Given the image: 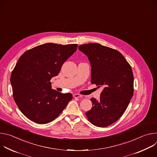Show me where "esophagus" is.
<instances>
[{
	"instance_id": "1",
	"label": "esophagus",
	"mask_w": 157,
	"mask_h": 157,
	"mask_svg": "<svg viewBox=\"0 0 157 157\" xmlns=\"http://www.w3.org/2000/svg\"><path fill=\"white\" fill-rule=\"evenodd\" d=\"M73 97L75 98H82V96L81 95L79 94H75L73 95Z\"/></svg>"
}]
</instances>
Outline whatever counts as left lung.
<instances>
[{
	"label": "left lung",
	"mask_w": 157,
	"mask_h": 157,
	"mask_svg": "<svg viewBox=\"0 0 157 157\" xmlns=\"http://www.w3.org/2000/svg\"><path fill=\"white\" fill-rule=\"evenodd\" d=\"M91 66V83L104 89L100 99L91 98V109L86 115L92 124L107 127L125 113L133 94V75L129 63L117 50L99 43L81 44Z\"/></svg>",
	"instance_id": "obj_1"
}]
</instances>
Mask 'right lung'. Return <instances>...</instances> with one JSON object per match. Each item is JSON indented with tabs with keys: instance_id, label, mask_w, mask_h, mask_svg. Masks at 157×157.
Returning <instances> with one entry per match:
<instances>
[{
	"instance_id": "add662e5",
	"label": "right lung",
	"mask_w": 157,
	"mask_h": 157,
	"mask_svg": "<svg viewBox=\"0 0 157 157\" xmlns=\"http://www.w3.org/2000/svg\"><path fill=\"white\" fill-rule=\"evenodd\" d=\"M77 44L44 43L26 51L10 76L14 101L28 119L39 124L54 121L72 99L71 93L52 89L51 79L77 50Z\"/></svg>"
}]
</instances>
